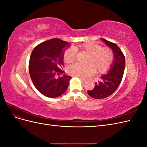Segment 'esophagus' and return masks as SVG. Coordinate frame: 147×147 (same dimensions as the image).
<instances>
[{
  "label": "esophagus",
  "mask_w": 147,
  "mask_h": 147,
  "mask_svg": "<svg viewBox=\"0 0 147 147\" xmlns=\"http://www.w3.org/2000/svg\"><path fill=\"white\" fill-rule=\"evenodd\" d=\"M80 79L83 82H86V79H84V78H81V77H80Z\"/></svg>",
  "instance_id": "obj_1"
}]
</instances>
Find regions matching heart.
<instances>
[{
    "instance_id": "1",
    "label": "heart",
    "mask_w": 147,
    "mask_h": 147,
    "mask_svg": "<svg viewBox=\"0 0 147 147\" xmlns=\"http://www.w3.org/2000/svg\"><path fill=\"white\" fill-rule=\"evenodd\" d=\"M77 51L84 52L88 55L84 61L85 65L74 64L67 67V73L72 76L85 78L93 70L96 73H103L107 70L112 64L114 55L109 48H103L100 44L94 42H88L75 47ZM76 53L72 48L66 49L63 53V61L65 64L74 61Z\"/></svg>"
}]
</instances>
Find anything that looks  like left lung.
Returning a JSON list of instances; mask_svg holds the SVG:
<instances>
[{"label":"left lung","instance_id":"8db88e82","mask_svg":"<svg viewBox=\"0 0 147 147\" xmlns=\"http://www.w3.org/2000/svg\"><path fill=\"white\" fill-rule=\"evenodd\" d=\"M112 49L114 57L110 69L105 74L102 75L95 83L92 90H88V95L97 99H104L112 95L119 86L123 76L125 67V58L123 53L117 44L104 38H100Z\"/></svg>","mask_w":147,"mask_h":147}]
</instances>
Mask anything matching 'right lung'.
Wrapping results in <instances>:
<instances>
[{
	"instance_id": "1",
	"label": "right lung",
	"mask_w": 147,
	"mask_h": 147,
	"mask_svg": "<svg viewBox=\"0 0 147 147\" xmlns=\"http://www.w3.org/2000/svg\"><path fill=\"white\" fill-rule=\"evenodd\" d=\"M70 43L59 38H53L38 44L33 50L29 59V70L37 90L46 97L61 96L68 88L71 77L63 75V53Z\"/></svg>"
}]
</instances>
